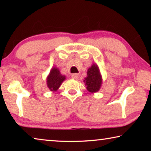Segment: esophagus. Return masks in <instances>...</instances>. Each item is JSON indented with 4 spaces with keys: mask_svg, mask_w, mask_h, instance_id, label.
I'll use <instances>...</instances> for the list:
<instances>
[{
    "mask_svg": "<svg viewBox=\"0 0 151 151\" xmlns=\"http://www.w3.org/2000/svg\"><path fill=\"white\" fill-rule=\"evenodd\" d=\"M71 76H72V78L73 79H75V80H77V79L78 78V76H79V75L77 73H74L72 75H71Z\"/></svg>",
    "mask_w": 151,
    "mask_h": 151,
    "instance_id": "esophagus-1",
    "label": "esophagus"
}]
</instances>
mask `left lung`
Returning <instances> with one entry per match:
<instances>
[{
  "label": "left lung",
  "instance_id": "1",
  "mask_svg": "<svg viewBox=\"0 0 151 151\" xmlns=\"http://www.w3.org/2000/svg\"><path fill=\"white\" fill-rule=\"evenodd\" d=\"M86 86V89L88 92L94 93L98 92L101 87L102 76L98 65L96 63H93L87 70V76L83 81Z\"/></svg>",
  "mask_w": 151,
  "mask_h": 151
}]
</instances>
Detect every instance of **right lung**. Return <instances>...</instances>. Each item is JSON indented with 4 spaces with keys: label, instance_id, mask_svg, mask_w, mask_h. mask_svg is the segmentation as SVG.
<instances>
[{
    "label": "right lung",
    "instance_id": "1",
    "mask_svg": "<svg viewBox=\"0 0 151 151\" xmlns=\"http://www.w3.org/2000/svg\"><path fill=\"white\" fill-rule=\"evenodd\" d=\"M65 79L66 76L63 75L59 69L54 66L51 68L47 77V85L48 89L52 92L57 91Z\"/></svg>",
    "mask_w": 151,
    "mask_h": 151
}]
</instances>
